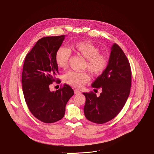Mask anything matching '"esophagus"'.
Returning a JSON list of instances; mask_svg holds the SVG:
<instances>
[{
	"label": "esophagus",
	"instance_id": "esophagus-1",
	"mask_svg": "<svg viewBox=\"0 0 154 154\" xmlns=\"http://www.w3.org/2000/svg\"><path fill=\"white\" fill-rule=\"evenodd\" d=\"M74 93L76 94H80V93H81V91H79V90L75 89V90H74Z\"/></svg>",
	"mask_w": 154,
	"mask_h": 154
}]
</instances>
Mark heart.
<instances>
[{"mask_svg": "<svg viewBox=\"0 0 154 154\" xmlns=\"http://www.w3.org/2000/svg\"><path fill=\"white\" fill-rule=\"evenodd\" d=\"M72 50L87 61L85 68L94 75L101 74L106 69L108 61L106 56L100 53L99 48L87 40L79 41L71 43ZM71 53L64 47L59 48L56 53L55 61L60 68L65 69L69 64ZM89 80V77L84 72L69 71L64 76V82L75 88H80Z\"/></svg>", "mask_w": 154, "mask_h": 154, "instance_id": "1", "label": "heart"}]
</instances>
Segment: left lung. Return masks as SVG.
<instances>
[{"mask_svg": "<svg viewBox=\"0 0 154 154\" xmlns=\"http://www.w3.org/2000/svg\"><path fill=\"white\" fill-rule=\"evenodd\" d=\"M91 86L101 88L102 93L99 97L93 92L83 93L85 97L84 112L86 119L97 124L112 119L124 106L131 86L130 64L118 45L112 46L106 69Z\"/></svg>", "mask_w": 154, "mask_h": 154, "instance_id": "left-lung-1", "label": "left lung"}]
</instances>
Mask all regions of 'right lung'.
<instances>
[{
  "mask_svg": "<svg viewBox=\"0 0 154 154\" xmlns=\"http://www.w3.org/2000/svg\"><path fill=\"white\" fill-rule=\"evenodd\" d=\"M65 35L45 37L38 40L26 55L22 75L24 97L30 111L36 119L52 123L63 119L66 106L74 95L71 87L64 84L56 91L49 85L59 82L55 55Z\"/></svg>",
  "mask_w": 154,
  "mask_h": 154,
  "instance_id": "1",
  "label": "right lung"
}]
</instances>
